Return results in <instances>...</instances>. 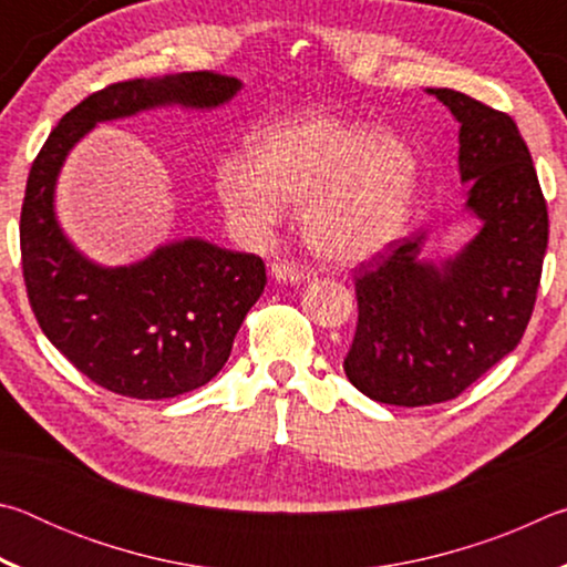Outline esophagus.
<instances>
[{
  "label": "esophagus",
  "mask_w": 567,
  "mask_h": 567,
  "mask_svg": "<svg viewBox=\"0 0 567 567\" xmlns=\"http://www.w3.org/2000/svg\"><path fill=\"white\" fill-rule=\"evenodd\" d=\"M270 270H272V277H277V280L282 282H302L307 277L302 267L292 260H277L270 265Z\"/></svg>",
  "instance_id": "obj_1"
}]
</instances>
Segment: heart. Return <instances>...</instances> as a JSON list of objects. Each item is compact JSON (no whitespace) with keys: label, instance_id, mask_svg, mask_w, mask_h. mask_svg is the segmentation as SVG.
Returning <instances> with one entry per match:
<instances>
[{"label":"heart","instance_id":"heart-1","mask_svg":"<svg viewBox=\"0 0 567 567\" xmlns=\"http://www.w3.org/2000/svg\"><path fill=\"white\" fill-rule=\"evenodd\" d=\"M405 140L362 122L307 114L257 132L247 167L219 165L223 205L252 233L270 229L280 205L300 207L307 247L322 260L360 262L395 239L417 187Z\"/></svg>","mask_w":567,"mask_h":567}]
</instances>
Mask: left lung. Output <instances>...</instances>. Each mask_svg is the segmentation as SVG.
<instances>
[{
    "label": "left lung",
    "mask_w": 567,
    "mask_h": 567,
    "mask_svg": "<svg viewBox=\"0 0 567 567\" xmlns=\"http://www.w3.org/2000/svg\"><path fill=\"white\" fill-rule=\"evenodd\" d=\"M460 122V177L483 229L455 260H420L422 235L354 267L358 328L344 375L370 400L420 408L457 398L513 352L530 322L548 205L511 114L427 90Z\"/></svg>",
    "instance_id": "1"
}]
</instances>
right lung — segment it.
<instances>
[{"label":"right lung","instance_id":"right-lung-1","mask_svg":"<svg viewBox=\"0 0 567 567\" xmlns=\"http://www.w3.org/2000/svg\"><path fill=\"white\" fill-rule=\"evenodd\" d=\"M237 90L235 76L207 70L114 82L66 112L32 162L19 217L27 297L47 340L104 390L165 400L213 380L265 290V262L185 239L130 267L92 265L54 219L62 162L97 122L172 102L217 107Z\"/></svg>","mask_w":567,"mask_h":567}]
</instances>
